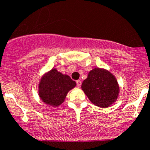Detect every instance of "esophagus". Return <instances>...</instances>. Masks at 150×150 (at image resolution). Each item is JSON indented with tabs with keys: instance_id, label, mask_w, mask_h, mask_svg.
Here are the masks:
<instances>
[{
	"instance_id": "obj_1",
	"label": "esophagus",
	"mask_w": 150,
	"mask_h": 150,
	"mask_svg": "<svg viewBox=\"0 0 150 150\" xmlns=\"http://www.w3.org/2000/svg\"><path fill=\"white\" fill-rule=\"evenodd\" d=\"M76 83H77V86H78V87H81V81H79V80H78V81H77Z\"/></svg>"
}]
</instances>
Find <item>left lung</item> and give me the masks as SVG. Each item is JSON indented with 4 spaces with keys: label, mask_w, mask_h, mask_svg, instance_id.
Segmentation results:
<instances>
[{
    "label": "left lung",
    "mask_w": 150,
    "mask_h": 150,
    "mask_svg": "<svg viewBox=\"0 0 150 150\" xmlns=\"http://www.w3.org/2000/svg\"><path fill=\"white\" fill-rule=\"evenodd\" d=\"M81 88L92 103L103 108L114 103L120 91L115 77L107 69L98 67L89 72Z\"/></svg>",
    "instance_id": "obj_1"
}]
</instances>
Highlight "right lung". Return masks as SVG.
Masks as SVG:
<instances>
[{
	"mask_svg": "<svg viewBox=\"0 0 150 150\" xmlns=\"http://www.w3.org/2000/svg\"><path fill=\"white\" fill-rule=\"evenodd\" d=\"M76 86L67 75H63L53 68L44 74L38 86V95L40 99L48 105L58 107L64 102L67 94Z\"/></svg>",
	"mask_w": 150,
	"mask_h": 150,
	"instance_id": "obj_1",
	"label": "right lung"
}]
</instances>
